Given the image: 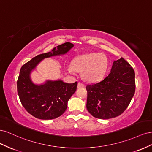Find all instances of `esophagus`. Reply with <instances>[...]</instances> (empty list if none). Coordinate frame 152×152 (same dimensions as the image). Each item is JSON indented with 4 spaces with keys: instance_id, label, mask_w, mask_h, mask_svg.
<instances>
[{
    "instance_id": "obj_1",
    "label": "esophagus",
    "mask_w": 152,
    "mask_h": 152,
    "mask_svg": "<svg viewBox=\"0 0 152 152\" xmlns=\"http://www.w3.org/2000/svg\"><path fill=\"white\" fill-rule=\"evenodd\" d=\"M84 87V84H82V82H79V83H78V85H77L78 88H80V87Z\"/></svg>"
}]
</instances>
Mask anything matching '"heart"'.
Returning <instances> with one entry per match:
<instances>
[{
	"mask_svg": "<svg viewBox=\"0 0 152 152\" xmlns=\"http://www.w3.org/2000/svg\"><path fill=\"white\" fill-rule=\"evenodd\" d=\"M108 60L102 53H89L79 55L73 59L72 65L67 67L70 73L82 71L83 79L89 82L102 80L108 70Z\"/></svg>",
	"mask_w": 152,
	"mask_h": 152,
	"instance_id": "1",
	"label": "heart"
}]
</instances>
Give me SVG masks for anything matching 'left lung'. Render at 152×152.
Masks as SVG:
<instances>
[{"mask_svg": "<svg viewBox=\"0 0 152 152\" xmlns=\"http://www.w3.org/2000/svg\"><path fill=\"white\" fill-rule=\"evenodd\" d=\"M135 73L123 58L114 61L103 80L86 86V107L93 117L108 119L121 115L135 93Z\"/></svg>", "mask_w": 152, "mask_h": 152, "instance_id": "8db88e82", "label": "left lung"}]
</instances>
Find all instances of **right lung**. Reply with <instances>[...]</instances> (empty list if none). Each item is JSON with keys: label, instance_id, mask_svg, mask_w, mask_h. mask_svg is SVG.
<instances>
[{"label": "right lung", "instance_id": "obj_1", "mask_svg": "<svg viewBox=\"0 0 152 152\" xmlns=\"http://www.w3.org/2000/svg\"><path fill=\"white\" fill-rule=\"evenodd\" d=\"M73 47L72 43L65 42L54 48L52 52L37 55L21 66L17 80L18 94L22 105L31 115L50 120L65 112L68 101L77 89V82L67 84L59 80H48L37 86L30 80V73L43 59L64 54Z\"/></svg>", "mask_w": 152, "mask_h": 152}]
</instances>
